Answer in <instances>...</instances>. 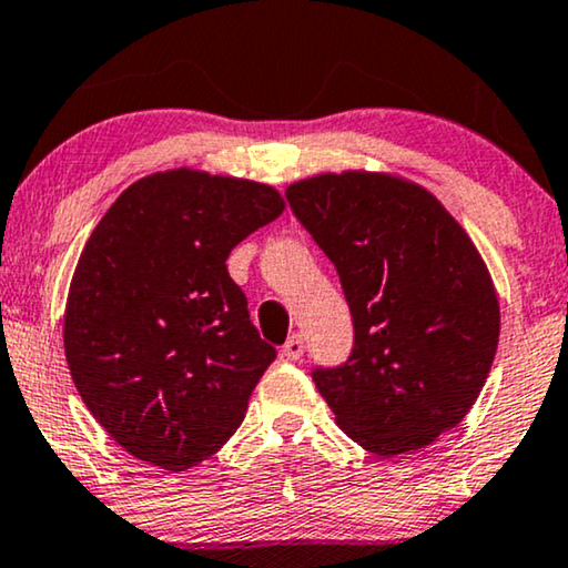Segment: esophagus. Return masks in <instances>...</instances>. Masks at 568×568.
<instances>
[{
  "label": "esophagus",
  "mask_w": 568,
  "mask_h": 568,
  "mask_svg": "<svg viewBox=\"0 0 568 568\" xmlns=\"http://www.w3.org/2000/svg\"><path fill=\"white\" fill-rule=\"evenodd\" d=\"M282 354H284V359L300 362L302 356H305V338H302L300 333H294V336L286 338V344L282 346Z\"/></svg>",
  "instance_id": "obj_1"
}]
</instances>
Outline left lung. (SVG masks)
I'll return each mask as SVG.
<instances>
[{"instance_id":"1","label":"left lung","mask_w":568,"mask_h":568,"mask_svg":"<svg viewBox=\"0 0 568 568\" xmlns=\"http://www.w3.org/2000/svg\"><path fill=\"white\" fill-rule=\"evenodd\" d=\"M294 216L338 271L354 348L313 379L341 429L395 457L476 403L499 344V300L473 240L422 185L385 173L292 183Z\"/></svg>"}]
</instances>
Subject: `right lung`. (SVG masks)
Instances as JSON below:
<instances>
[{"label": "right lung", "instance_id": "right-lung-1", "mask_svg": "<svg viewBox=\"0 0 568 568\" xmlns=\"http://www.w3.org/2000/svg\"><path fill=\"white\" fill-rule=\"evenodd\" d=\"M282 212L271 185L181 168L129 185L92 230L67 297V364L90 414L139 460L193 468L243 424L276 348L227 255Z\"/></svg>", "mask_w": 568, "mask_h": 568}]
</instances>
